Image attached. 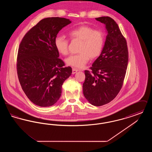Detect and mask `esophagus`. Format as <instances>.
<instances>
[{"label":"esophagus","mask_w":152,"mask_h":152,"mask_svg":"<svg viewBox=\"0 0 152 152\" xmlns=\"http://www.w3.org/2000/svg\"><path fill=\"white\" fill-rule=\"evenodd\" d=\"M79 71V69L75 68H72V74H75L77 72Z\"/></svg>","instance_id":"obj_1"}]
</instances>
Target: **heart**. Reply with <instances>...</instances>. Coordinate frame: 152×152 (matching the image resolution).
<instances>
[{
	"instance_id": "1",
	"label": "heart",
	"mask_w": 152,
	"mask_h": 152,
	"mask_svg": "<svg viewBox=\"0 0 152 152\" xmlns=\"http://www.w3.org/2000/svg\"><path fill=\"white\" fill-rule=\"evenodd\" d=\"M68 35L74 40L82 42L79 54L69 56L65 60L68 65L80 68L83 67L89 60L99 57L102 51L104 37L102 32L94 30L88 26H81L70 31ZM55 46L58 52L63 55L68 53V40L64 37L58 36L55 39Z\"/></svg>"
}]
</instances>
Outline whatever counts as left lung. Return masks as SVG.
<instances>
[{
	"label": "left lung",
	"instance_id": "1",
	"mask_svg": "<svg viewBox=\"0 0 152 152\" xmlns=\"http://www.w3.org/2000/svg\"><path fill=\"white\" fill-rule=\"evenodd\" d=\"M96 20L104 24L107 35L99 56L85 71L83 94L92 105L99 107L112 101L123 86L128 63L127 43L116 22L108 16Z\"/></svg>",
	"mask_w": 152,
	"mask_h": 152
}]
</instances>
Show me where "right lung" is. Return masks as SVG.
I'll return each mask as SVG.
<instances>
[{"instance_id": "1", "label": "right lung", "mask_w": 152, "mask_h": 152, "mask_svg": "<svg viewBox=\"0 0 152 152\" xmlns=\"http://www.w3.org/2000/svg\"><path fill=\"white\" fill-rule=\"evenodd\" d=\"M71 21L52 17L41 20L25 35L17 58V73L22 89L34 104L48 107L61 94L63 83L72 74L70 66L63 67L55 46L58 32Z\"/></svg>"}]
</instances>
